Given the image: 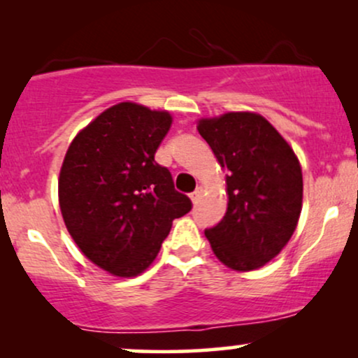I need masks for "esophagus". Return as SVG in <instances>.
<instances>
[{"instance_id": "1", "label": "esophagus", "mask_w": 358, "mask_h": 358, "mask_svg": "<svg viewBox=\"0 0 358 358\" xmlns=\"http://www.w3.org/2000/svg\"><path fill=\"white\" fill-rule=\"evenodd\" d=\"M200 195H202V188H196L195 192H192V193H190V199H192V202H193V203H196V200L200 199Z\"/></svg>"}]
</instances>
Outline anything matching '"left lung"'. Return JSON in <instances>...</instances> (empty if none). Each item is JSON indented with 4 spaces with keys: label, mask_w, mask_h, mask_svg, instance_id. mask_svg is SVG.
I'll return each mask as SVG.
<instances>
[{
    "label": "left lung",
    "mask_w": 358,
    "mask_h": 358,
    "mask_svg": "<svg viewBox=\"0 0 358 358\" xmlns=\"http://www.w3.org/2000/svg\"><path fill=\"white\" fill-rule=\"evenodd\" d=\"M199 133L227 171V212L205 229V236L227 268H261L287 244L301 213L303 175L296 155L254 113L202 119Z\"/></svg>",
    "instance_id": "obj_1"
}]
</instances>
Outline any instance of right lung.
<instances>
[{
	"label": "right lung",
	"instance_id": "1",
	"mask_svg": "<svg viewBox=\"0 0 358 358\" xmlns=\"http://www.w3.org/2000/svg\"><path fill=\"white\" fill-rule=\"evenodd\" d=\"M171 116L121 102L77 134L59 178L60 210L79 249L108 273L138 276L171 222L192 210L170 170L155 162Z\"/></svg>",
	"mask_w": 358,
	"mask_h": 358
}]
</instances>
